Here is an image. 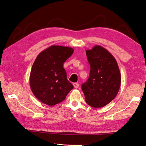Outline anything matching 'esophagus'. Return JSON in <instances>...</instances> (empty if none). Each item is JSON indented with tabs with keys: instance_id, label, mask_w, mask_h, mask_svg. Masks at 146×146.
Listing matches in <instances>:
<instances>
[{
	"instance_id": "obj_1",
	"label": "esophagus",
	"mask_w": 146,
	"mask_h": 146,
	"mask_svg": "<svg viewBox=\"0 0 146 146\" xmlns=\"http://www.w3.org/2000/svg\"><path fill=\"white\" fill-rule=\"evenodd\" d=\"M73 86L74 87V88L77 89L79 87V84L78 83H74L73 84Z\"/></svg>"
}]
</instances>
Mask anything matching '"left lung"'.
<instances>
[{
    "label": "left lung",
    "mask_w": 146,
    "mask_h": 146,
    "mask_svg": "<svg viewBox=\"0 0 146 146\" xmlns=\"http://www.w3.org/2000/svg\"><path fill=\"white\" fill-rule=\"evenodd\" d=\"M86 52L90 70L82 90L89 106L102 108L111 102L119 92L121 84L119 68L114 56L102 46L97 45Z\"/></svg>",
    "instance_id": "left-lung-1"
}]
</instances>
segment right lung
<instances>
[{
	"mask_svg": "<svg viewBox=\"0 0 146 146\" xmlns=\"http://www.w3.org/2000/svg\"><path fill=\"white\" fill-rule=\"evenodd\" d=\"M74 52L69 47L51 46L38 55L30 74V87L37 99L52 106L66 99L74 86L67 79L64 63Z\"/></svg>",
	"mask_w": 146,
	"mask_h": 146,
	"instance_id": "1",
	"label": "right lung"
}]
</instances>
